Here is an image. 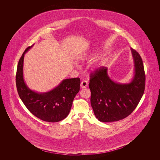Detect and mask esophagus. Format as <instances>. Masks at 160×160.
Segmentation results:
<instances>
[{
	"label": "esophagus",
	"mask_w": 160,
	"mask_h": 160,
	"mask_svg": "<svg viewBox=\"0 0 160 160\" xmlns=\"http://www.w3.org/2000/svg\"><path fill=\"white\" fill-rule=\"evenodd\" d=\"M88 86V83L86 81H83L81 82V84H80V87L82 89L87 88Z\"/></svg>",
	"instance_id": "34e87169"
}]
</instances>
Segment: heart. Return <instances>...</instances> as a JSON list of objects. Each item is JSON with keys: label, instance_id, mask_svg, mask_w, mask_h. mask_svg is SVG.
Here are the masks:
<instances>
[{"label": "heart", "instance_id": "obj_1", "mask_svg": "<svg viewBox=\"0 0 160 160\" xmlns=\"http://www.w3.org/2000/svg\"><path fill=\"white\" fill-rule=\"evenodd\" d=\"M95 54L93 53H90L82 57L80 60L83 62H91L92 61H93L95 59Z\"/></svg>", "mask_w": 160, "mask_h": 160}]
</instances>
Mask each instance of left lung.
Returning <instances> with one entry per match:
<instances>
[{"label": "left lung", "instance_id": "1", "mask_svg": "<svg viewBox=\"0 0 160 160\" xmlns=\"http://www.w3.org/2000/svg\"><path fill=\"white\" fill-rule=\"evenodd\" d=\"M134 64L133 77L129 83H120L108 76L106 67L91 74V104L96 118L102 122L118 121L136 108L145 91V74L142 59L131 48Z\"/></svg>", "mask_w": 160, "mask_h": 160}]
</instances>
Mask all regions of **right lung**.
Masks as SVG:
<instances>
[{
    "mask_svg": "<svg viewBox=\"0 0 160 160\" xmlns=\"http://www.w3.org/2000/svg\"><path fill=\"white\" fill-rule=\"evenodd\" d=\"M33 45L25 50L17 65L15 80L19 97L27 108L40 119L49 122L61 121L68 115L72 101L80 91V80L64 79L58 86L46 92L31 90L23 77V62L25 54Z\"/></svg>",
    "mask_w": 160,
    "mask_h": 160,
    "instance_id": "1",
    "label": "right lung"
}]
</instances>
